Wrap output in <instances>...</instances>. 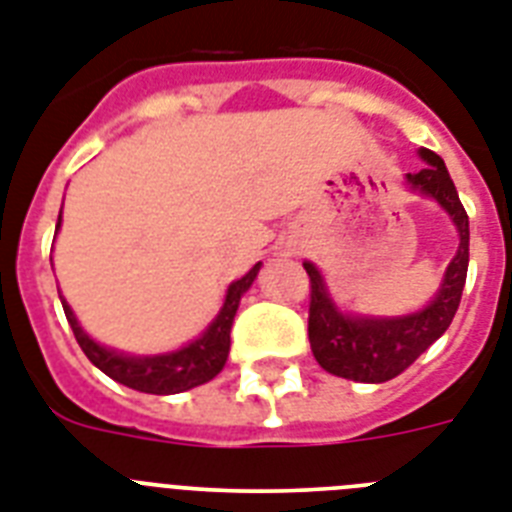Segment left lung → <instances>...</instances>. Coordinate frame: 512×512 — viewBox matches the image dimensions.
Listing matches in <instances>:
<instances>
[{"mask_svg": "<svg viewBox=\"0 0 512 512\" xmlns=\"http://www.w3.org/2000/svg\"><path fill=\"white\" fill-rule=\"evenodd\" d=\"M418 157L426 168L407 173V189L434 199L444 213L450 215L458 231V252L450 260L444 278L431 302L421 310L407 315H355L339 310L326 278L310 260L305 265L310 276V318L307 336L310 347L323 371L334 376L360 381V384H381L400 376L407 365H413L431 344L450 328L463 297L465 273H468V215L460 205L458 189L452 184L447 165L431 149H418Z\"/></svg>", "mask_w": 512, "mask_h": 512, "instance_id": "left-lung-1", "label": "left lung"}]
</instances>
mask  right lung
I'll list each match as a JSON object with an SVG mask.
<instances>
[{"mask_svg": "<svg viewBox=\"0 0 512 512\" xmlns=\"http://www.w3.org/2000/svg\"><path fill=\"white\" fill-rule=\"evenodd\" d=\"M60 223L62 213L57 218V231H60ZM260 265L263 263H255L249 268V273L228 284L223 307L197 339H191L189 344L173 352H160V355H128V352L105 347V344H99L97 339H91L83 331L73 307L65 302V297H60L62 310H65V318H68L73 334H76V342L81 344L83 355L89 357L105 376L144 394H178L199 384H207L210 378L223 371L228 350H231V326H234L236 310H239L244 292L260 273Z\"/></svg>", "mask_w": 512, "mask_h": 512, "instance_id": "1", "label": "right lung"}]
</instances>
